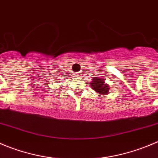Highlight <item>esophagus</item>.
Listing matches in <instances>:
<instances>
[{"mask_svg": "<svg viewBox=\"0 0 158 158\" xmlns=\"http://www.w3.org/2000/svg\"><path fill=\"white\" fill-rule=\"evenodd\" d=\"M80 75H81V74H79V73H76V76H80Z\"/></svg>", "mask_w": 158, "mask_h": 158, "instance_id": "esophagus-1", "label": "esophagus"}]
</instances>
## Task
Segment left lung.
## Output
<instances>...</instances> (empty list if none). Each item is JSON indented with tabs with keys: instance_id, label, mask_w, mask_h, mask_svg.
Returning a JSON list of instances; mask_svg holds the SVG:
<instances>
[{
	"instance_id": "obj_1",
	"label": "left lung",
	"mask_w": 158,
	"mask_h": 158,
	"mask_svg": "<svg viewBox=\"0 0 158 158\" xmlns=\"http://www.w3.org/2000/svg\"><path fill=\"white\" fill-rule=\"evenodd\" d=\"M91 87L94 89L96 92L99 93L100 94H105L108 93L109 86L107 84L104 83V81L102 80L101 78L94 77L93 79V83H91Z\"/></svg>"
}]
</instances>
